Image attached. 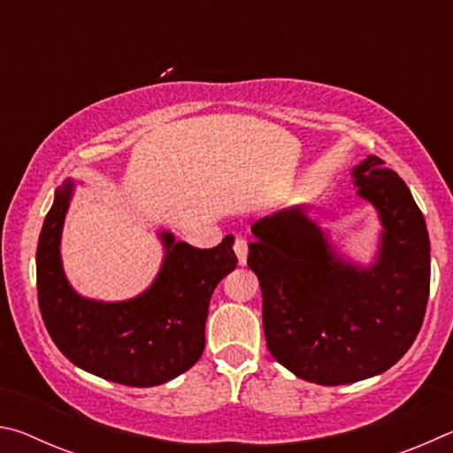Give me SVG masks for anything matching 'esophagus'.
Returning a JSON list of instances; mask_svg holds the SVG:
<instances>
[{"label":"esophagus","mask_w":453,"mask_h":453,"mask_svg":"<svg viewBox=\"0 0 453 453\" xmlns=\"http://www.w3.org/2000/svg\"><path fill=\"white\" fill-rule=\"evenodd\" d=\"M235 256H237V262H240V265H245L248 264V242L243 240V237H235Z\"/></svg>","instance_id":"1"}]
</instances>
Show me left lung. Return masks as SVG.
<instances>
[{
	"instance_id": "8db88e82",
	"label": "left lung",
	"mask_w": 453,
	"mask_h": 453,
	"mask_svg": "<svg viewBox=\"0 0 453 453\" xmlns=\"http://www.w3.org/2000/svg\"><path fill=\"white\" fill-rule=\"evenodd\" d=\"M349 173L380 219L370 264L342 254L305 203L251 226L248 265L262 288L267 348L318 386L389 370L416 340L429 296V235L411 191L375 156Z\"/></svg>"
}]
</instances>
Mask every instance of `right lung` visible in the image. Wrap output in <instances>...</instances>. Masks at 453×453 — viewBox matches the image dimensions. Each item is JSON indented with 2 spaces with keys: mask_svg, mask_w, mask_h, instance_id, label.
Returning a JSON list of instances; mask_svg holds the SVG:
<instances>
[{
  "mask_svg": "<svg viewBox=\"0 0 453 453\" xmlns=\"http://www.w3.org/2000/svg\"><path fill=\"white\" fill-rule=\"evenodd\" d=\"M75 180L56 189L37 242V300L51 340L73 365L97 378L151 388L188 372L205 348L213 289L235 270L234 235L211 250L175 242L159 229L164 257L156 278L129 300L81 296L61 262V234Z\"/></svg>",
  "mask_w": 453,
  "mask_h": 453,
  "instance_id": "right-lung-1",
  "label": "right lung"
}]
</instances>
